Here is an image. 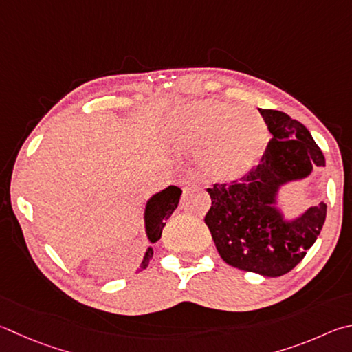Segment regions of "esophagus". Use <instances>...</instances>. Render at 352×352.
I'll list each match as a JSON object with an SVG mask.
<instances>
[{
    "label": "esophagus",
    "mask_w": 352,
    "mask_h": 352,
    "mask_svg": "<svg viewBox=\"0 0 352 352\" xmlns=\"http://www.w3.org/2000/svg\"><path fill=\"white\" fill-rule=\"evenodd\" d=\"M180 184H182V188H183L184 192H188V190H192V189H195L198 186V180H197L195 175L189 174V175H184L182 178Z\"/></svg>",
    "instance_id": "34e87169"
}]
</instances>
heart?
<instances>
[{
    "instance_id": "b5f03b06",
    "label": "heart",
    "mask_w": 352,
    "mask_h": 352,
    "mask_svg": "<svg viewBox=\"0 0 352 352\" xmlns=\"http://www.w3.org/2000/svg\"><path fill=\"white\" fill-rule=\"evenodd\" d=\"M168 143L178 151L201 149V163L220 180L241 177L267 143V126L257 112L204 98L182 103L170 115Z\"/></svg>"
}]
</instances>
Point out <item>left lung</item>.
<instances>
[{
	"label": "left lung",
	"instance_id": "8db88e82",
	"mask_svg": "<svg viewBox=\"0 0 352 352\" xmlns=\"http://www.w3.org/2000/svg\"><path fill=\"white\" fill-rule=\"evenodd\" d=\"M258 111L272 133L261 162L239 180L208 188L212 204L204 223L228 265L280 277L314 245L327 219V204L322 201L286 221L277 209L278 189L324 166V157L300 121L280 111Z\"/></svg>",
	"mask_w": 352,
	"mask_h": 352
}]
</instances>
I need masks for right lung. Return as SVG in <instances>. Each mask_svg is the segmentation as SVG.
<instances>
[{"label": "right lung", "mask_w": 352, "mask_h": 352, "mask_svg": "<svg viewBox=\"0 0 352 352\" xmlns=\"http://www.w3.org/2000/svg\"><path fill=\"white\" fill-rule=\"evenodd\" d=\"M182 189L177 186H169L163 189L162 192L155 194L146 204L144 210V225H146V234L151 243H155L162 237L163 228L166 225V220L169 219L172 212L177 209L178 201H180ZM154 255L152 248H148V251L144 254V258L140 265V271H143L148 267L149 260Z\"/></svg>", "instance_id": "right-lung-1"}]
</instances>
